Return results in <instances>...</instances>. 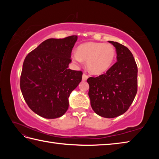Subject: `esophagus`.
I'll use <instances>...</instances> for the list:
<instances>
[{"mask_svg": "<svg viewBox=\"0 0 159 159\" xmlns=\"http://www.w3.org/2000/svg\"><path fill=\"white\" fill-rule=\"evenodd\" d=\"M87 79H88V76L86 74H83V76H82V80H84V81H85V80H86Z\"/></svg>", "mask_w": 159, "mask_h": 159, "instance_id": "esophagus-1", "label": "esophagus"}]
</instances>
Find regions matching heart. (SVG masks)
Masks as SVG:
<instances>
[{
	"label": "heart",
	"mask_w": 159,
	"mask_h": 159,
	"mask_svg": "<svg viewBox=\"0 0 159 159\" xmlns=\"http://www.w3.org/2000/svg\"><path fill=\"white\" fill-rule=\"evenodd\" d=\"M116 56L114 47L110 43L88 42L80 45L72 59L78 63L86 61L88 70L94 75L105 73L111 66Z\"/></svg>",
	"instance_id": "b5f03b06"
}]
</instances>
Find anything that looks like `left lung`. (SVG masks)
<instances>
[{
	"mask_svg": "<svg viewBox=\"0 0 159 159\" xmlns=\"http://www.w3.org/2000/svg\"><path fill=\"white\" fill-rule=\"evenodd\" d=\"M116 48L117 61L106 74L87 80L91 107L104 118H115L127 111L138 91V66L128 48L109 41Z\"/></svg>",
	"mask_w": 159,
	"mask_h": 159,
	"instance_id": "8db88e82",
	"label": "left lung"
}]
</instances>
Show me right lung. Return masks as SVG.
Segmentation results:
<instances>
[{
    "label": "right lung",
    "instance_id": "add662e5",
    "mask_svg": "<svg viewBox=\"0 0 159 159\" xmlns=\"http://www.w3.org/2000/svg\"><path fill=\"white\" fill-rule=\"evenodd\" d=\"M77 36L49 39L26 56L20 88L32 111L45 118H57L69 108V98L81 81L83 73L69 69Z\"/></svg>",
    "mask_w": 159,
    "mask_h": 159
}]
</instances>
